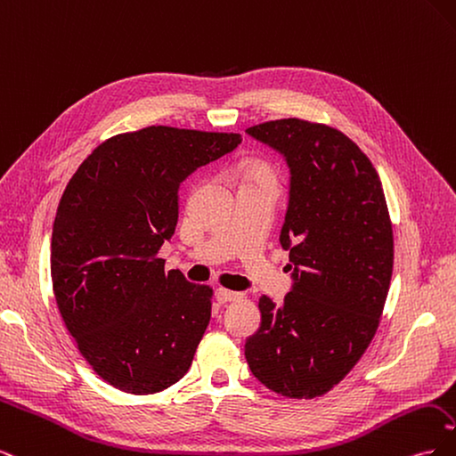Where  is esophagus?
Returning a JSON list of instances; mask_svg holds the SVG:
<instances>
[{
    "label": "esophagus",
    "mask_w": 456,
    "mask_h": 456,
    "mask_svg": "<svg viewBox=\"0 0 456 456\" xmlns=\"http://www.w3.org/2000/svg\"><path fill=\"white\" fill-rule=\"evenodd\" d=\"M215 297L216 300L220 302V305H224V302H230V300H238L241 297V293H236V291H228V289H216L215 291Z\"/></svg>",
    "instance_id": "34e87169"
}]
</instances>
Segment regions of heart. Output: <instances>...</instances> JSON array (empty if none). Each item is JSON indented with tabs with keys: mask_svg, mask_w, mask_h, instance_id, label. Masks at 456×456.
<instances>
[{
	"mask_svg": "<svg viewBox=\"0 0 456 456\" xmlns=\"http://www.w3.org/2000/svg\"><path fill=\"white\" fill-rule=\"evenodd\" d=\"M256 173H268L265 167H260V165H256V167H253L251 175H256Z\"/></svg>",
	"mask_w": 456,
	"mask_h": 456,
	"instance_id": "b5f03b06",
	"label": "heart"
}]
</instances>
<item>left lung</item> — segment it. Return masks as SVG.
<instances>
[{
    "mask_svg": "<svg viewBox=\"0 0 456 456\" xmlns=\"http://www.w3.org/2000/svg\"><path fill=\"white\" fill-rule=\"evenodd\" d=\"M291 171L280 243L293 289L258 300L260 327L245 342L253 375L295 399L329 392L377 333L394 268V236L380 178L346 134L305 119L245 131Z\"/></svg>",
    "mask_w": 456,
    "mask_h": 456,
    "instance_id": "left-lung-1",
    "label": "left lung"
}]
</instances>
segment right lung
Here are the masks:
<instances>
[{"label": "right lung", "mask_w": 456, "mask_h": 456, "mask_svg": "<svg viewBox=\"0 0 456 456\" xmlns=\"http://www.w3.org/2000/svg\"><path fill=\"white\" fill-rule=\"evenodd\" d=\"M240 142L165 126L116 134L64 190L51 238L54 298L81 355L121 392H161L194 360L213 289L165 272L158 251L175 233L181 183Z\"/></svg>", "instance_id": "1"}]
</instances>
